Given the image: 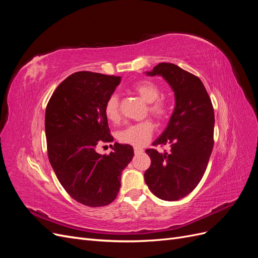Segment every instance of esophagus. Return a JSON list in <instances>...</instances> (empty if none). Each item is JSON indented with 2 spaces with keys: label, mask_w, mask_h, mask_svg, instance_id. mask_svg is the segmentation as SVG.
<instances>
[{
  "label": "esophagus",
  "mask_w": 258,
  "mask_h": 258,
  "mask_svg": "<svg viewBox=\"0 0 258 258\" xmlns=\"http://www.w3.org/2000/svg\"><path fill=\"white\" fill-rule=\"evenodd\" d=\"M143 153V150L142 148H139V147H135V154L138 155V154H141Z\"/></svg>",
  "instance_id": "34e87169"
}]
</instances>
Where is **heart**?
<instances>
[{
  "mask_svg": "<svg viewBox=\"0 0 258 258\" xmlns=\"http://www.w3.org/2000/svg\"><path fill=\"white\" fill-rule=\"evenodd\" d=\"M132 91L147 103V112L158 121H165L170 116V105L166 100L159 99L161 90L159 86L151 81H141L132 86ZM104 114L106 118L112 122H118L120 119L119 98L113 93L107 98L104 104ZM154 123L146 119L141 122L129 124L117 134V139L121 143L132 146L145 145L153 136Z\"/></svg>",
  "mask_w": 258,
  "mask_h": 258,
  "instance_id": "obj_1",
  "label": "heart"
}]
</instances>
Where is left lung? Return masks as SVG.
<instances>
[{
  "mask_svg": "<svg viewBox=\"0 0 258 258\" xmlns=\"http://www.w3.org/2000/svg\"><path fill=\"white\" fill-rule=\"evenodd\" d=\"M148 76H162L174 91L175 107L161 136L153 143L170 145L169 153L146 150L151 167L144 173L150 190L175 201L191 192L204 176L214 144V110L199 77L162 62Z\"/></svg>",
  "mask_w": 258,
  "mask_h": 258,
  "instance_id": "left-lung-1",
  "label": "left lung"
}]
</instances>
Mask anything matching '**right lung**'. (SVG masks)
<instances>
[{
	"instance_id": "1",
	"label": "right lung",
	"mask_w": 258,
	"mask_h": 258,
	"mask_svg": "<svg viewBox=\"0 0 258 258\" xmlns=\"http://www.w3.org/2000/svg\"><path fill=\"white\" fill-rule=\"evenodd\" d=\"M120 76L76 72L62 82L46 106L45 132L50 165L60 184L74 200L87 207H104L117 197L122 170L134 148L115 143L112 152L96 148L111 143L104 104Z\"/></svg>"
}]
</instances>
